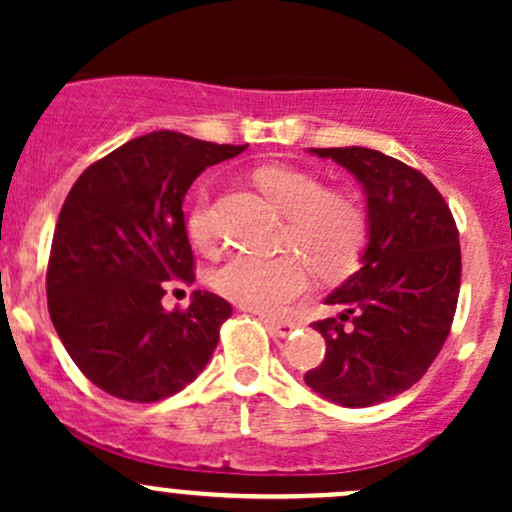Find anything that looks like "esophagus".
I'll return each instance as SVG.
<instances>
[{"label": "esophagus", "mask_w": 512, "mask_h": 512, "mask_svg": "<svg viewBox=\"0 0 512 512\" xmlns=\"http://www.w3.org/2000/svg\"><path fill=\"white\" fill-rule=\"evenodd\" d=\"M264 325L269 327V332H272L274 337H289L293 327H296L289 320H274V317H264Z\"/></svg>", "instance_id": "esophagus-1"}]
</instances>
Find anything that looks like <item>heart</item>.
Masks as SVG:
<instances>
[{"label": "heart", "mask_w": 512, "mask_h": 512, "mask_svg": "<svg viewBox=\"0 0 512 512\" xmlns=\"http://www.w3.org/2000/svg\"><path fill=\"white\" fill-rule=\"evenodd\" d=\"M252 180L262 195L286 214L276 257L233 255L214 272V289L228 301L264 315H281L313 284V267L322 279H342L361 260L368 240L366 211L351 195L327 190L317 175L291 166H260ZM187 236L209 250L216 240L209 197L197 195L187 211Z\"/></svg>", "instance_id": "b5f03b06"}]
</instances>
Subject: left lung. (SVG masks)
I'll use <instances>...</instances> for the list:
<instances>
[{
	"label": "left lung",
	"instance_id": "left-lung-1",
	"mask_svg": "<svg viewBox=\"0 0 512 512\" xmlns=\"http://www.w3.org/2000/svg\"><path fill=\"white\" fill-rule=\"evenodd\" d=\"M313 154L363 185L368 245L361 269L327 296L344 313L310 325L327 351L305 383L342 407H373L419 383L448 339L460 296V231L421 170L363 146Z\"/></svg>",
	"mask_w": 512,
	"mask_h": 512
}]
</instances>
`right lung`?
<instances>
[{"mask_svg": "<svg viewBox=\"0 0 512 512\" xmlns=\"http://www.w3.org/2000/svg\"><path fill=\"white\" fill-rule=\"evenodd\" d=\"M245 149L161 129L91 163L69 190L45 276L48 310L67 354L108 395L158 402L209 363L231 303L195 291L185 310H163L161 298L168 281H195L187 190Z\"/></svg>", "mask_w": 512, "mask_h": 512, "instance_id": "obj_1", "label": "right lung"}]
</instances>
